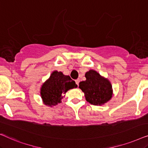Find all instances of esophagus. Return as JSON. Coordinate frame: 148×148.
I'll list each match as a JSON object with an SVG mask.
<instances>
[{
    "instance_id": "obj_1",
    "label": "esophagus",
    "mask_w": 148,
    "mask_h": 148,
    "mask_svg": "<svg viewBox=\"0 0 148 148\" xmlns=\"http://www.w3.org/2000/svg\"><path fill=\"white\" fill-rule=\"evenodd\" d=\"M75 83H76V84L77 85V86H79V79H76L75 80Z\"/></svg>"
}]
</instances>
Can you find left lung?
I'll return each instance as SVG.
<instances>
[{"mask_svg": "<svg viewBox=\"0 0 148 148\" xmlns=\"http://www.w3.org/2000/svg\"><path fill=\"white\" fill-rule=\"evenodd\" d=\"M85 76L86 80L81 82L79 88L84 93L86 100L96 106L108 102L112 95L110 82L94 70L86 72Z\"/></svg>", "mask_w": 148, "mask_h": 148, "instance_id": "8db88e82", "label": "left lung"}]
</instances>
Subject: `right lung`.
Masks as SVG:
<instances>
[{
	"mask_svg": "<svg viewBox=\"0 0 148 148\" xmlns=\"http://www.w3.org/2000/svg\"><path fill=\"white\" fill-rule=\"evenodd\" d=\"M77 87L75 81L62 72L54 71L49 79L44 83L40 94L44 104L52 107L61 102L62 95L68 90Z\"/></svg>",
	"mask_w": 148,
	"mask_h": 148,
	"instance_id": "add662e5",
	"label": "right lung"
}]
</instances>
